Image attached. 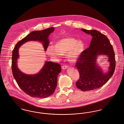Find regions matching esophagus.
<instances>
[{"label":"esophagus","mask_w":124,"mask_h":124,"mask_svg":"<svg viewBox=\"0 0 124 124\" xmlns=\"http://www.w3.org/2000/svg\"><path fill=\"white\" fill-rule=\"evenodd\" d=\"M68 68V66L67 65H63V66H62V69L63 70H64L67 69Z\"/></svg>","instance_id":"esophagus-1"}]
</instances>
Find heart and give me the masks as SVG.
Wrapping results in <instances>:
<instances>
[{"mask_svg": "<svg viewBox=\"0 0 124 124\" xmlns=\"http://www.w3.org/2000/svg\"><path fill=\"white\" fill-rule=\"evenodd\" d=\"M84 49L85 45L82 41L65 36L57 40L54 45H49L46 49V53L54 58H60L62 55H66L69 61L75 62Z\"/></svg>", "mask_w": 124, "mask_h": 124, "instance_id": "1", "label": "heart"}]
</instances>
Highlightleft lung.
Instances as JSON below:
<instances>
[{"label":"left lung","instance_id":"1","mask_svg":"<svg viewBox=\"0 0 124 124\" xmlns=\"http://www.w3.org/2000/svg\"><path fill=\"white\" fill-rule=\"evenodd\" d=\"M81 30L92 37L90 47L84 51L76 64L79 74L76 86L85 91L100 88L108 82L114 72L116 61L112 46L105 35L95 30ZM100 55L106 56L108 59L110 65L106 73L96 63Z\"/></svg>","mask_w":124,"mask_h":124}]
</instances>
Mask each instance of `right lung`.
Segmentation results:
<instances>
[{"label": "right lung", "mask_w": 124, "mask_h": 124, "mask_svg": "<svg viewBox=\"0 0 124 124\" xmlns=\"http://www.w3.org/2000/svg\"><path fill=\"white\" fill-rule=\"evenodd\" d=\"M54 30V28L53 27L31 32L16 44L12 53V70L14 78L20 89L32 97L45 98L54 93L61 67L57 63L46 61L44 66L37 73L24 74L17 67V61L19 57L18 50L26 42L34 41L42 43L46 51L49 44L48 36Z\"/></svg>", "instance_id": "obj_1"}]
</instances>
